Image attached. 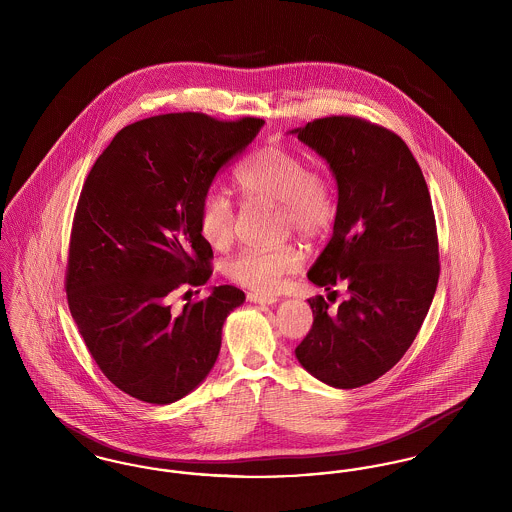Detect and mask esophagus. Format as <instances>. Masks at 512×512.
<instances>
[{"label": "esophagus", "instance_id": "1", "mask_svg": "<svg viewBox=\"0 0 512 512\" xmlns=\"http://www.w3.org/2000/svg\"><path fill=\"white\" fill-rule=\"evenodd\" d=\"M247 301L255 305H274L278 299L272 295H263V293H247Z\"/></svg>", "mask_w": 512, "mask_h": 512}]
</instances>
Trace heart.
I'll list each match as a JSON object with an SVG mask.
<instances>
[{
  "mask_svg": "<svg viewBox=\"0 0 512 512\" xmlns=\"http://www.w3.org/2000/svg\"><path fill=\"white\" fill-rule=\"evenodd\" d=\"M236 184L245 201L278 203L282 224L301 238H318L336 219L332 178L322 167L292 147L270 144L253 153L240 171ZM199 234L211 247H224L234 236V203L219 192L205 195L199 205ZM301 267V255L292 245L278 249H242L224 263V274L257 293L276 292L286 274Z\"/></svg>",
  "mask_w": 512,
  "mask_h": 512,
  "instance_id": "obj_1",
  "label": "heart"
}]
</instances>
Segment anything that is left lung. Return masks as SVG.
<instances>
[{"instance_id": "left-lung-1", "label": "left lung", "mask_w": 512, "mask_h": 512, "mask_svg": "<svg viewBox=\"0 0 512 512\" xmlns=\"http://www.w3.org/2000/svg\"><path fill=\"white\" fill-rule=\"evenodd\" d=\"M328 163L338 186L334 232L307 278L347 299H307L313 328L295 349L311 376L338 390L378 380L411 347L438 288L436 220L407 144L357 119L326 117L292 130Z\"/></svg>"}]
</instances>
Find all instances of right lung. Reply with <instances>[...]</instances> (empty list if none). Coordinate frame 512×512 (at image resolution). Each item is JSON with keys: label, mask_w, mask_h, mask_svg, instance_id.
<instances>
[{"label": "right lung", "mask_w": 512, "mask_h": 512, "mask_svg": "<svg viewBox=\"0 0 512 512\" xmlns=\"http://www.w3.org/2000/svg\"><path fill=\"white\" fill-rule=\"evenodd\" d=\"M263 119L171 113L124 126L86 178L74 215L67 299L80 336L119 390L171 405L207 378L234 286L171 311L182 286H203L213 249L199 205L217 172L249 146Z\"/></svg>", "instance_id": "obj_1"}]
</instances>
